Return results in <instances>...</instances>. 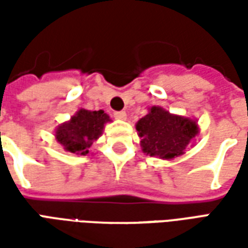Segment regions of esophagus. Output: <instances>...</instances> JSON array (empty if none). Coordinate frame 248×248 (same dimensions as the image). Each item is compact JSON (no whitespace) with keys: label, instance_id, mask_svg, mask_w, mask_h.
Segmentation results:
<instances>
[{"label":"esophagus","instance_id":"esophagus-1","mask_svg":"<svg viewBox=\"0 0 248 248\" xmlns=\"http://www.w3.org/2000/svg\"><path fill=\"white\" fill-rule=\"evenodd\" d=\"M114 118L115 119H126V113H124V111H115V113H114Z\"/></svg>","mask_w":248,"mask_h":248}]
</instances>
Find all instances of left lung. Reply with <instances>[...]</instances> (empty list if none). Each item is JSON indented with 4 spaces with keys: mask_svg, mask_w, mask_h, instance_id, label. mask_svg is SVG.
Here are the masks:
<instances>
[{
    "mask_svg": "<svg viewBox=\"0 0 248 248\" xmlns=\"http://www.w3.org/2000/svg\"><path fill=\"white\" fill-rule=\"evenodd\" d=\"M135 127L140 137L142 151L161 159H172L185 154L188 143L198 134L195 121L170 114L159 106H153Z\"/></svg>",
    "mask_w": 248,
    "mask_h": 248,
    "instance_id": "obj_1",
    "label": "left lung"
}]
</instances>
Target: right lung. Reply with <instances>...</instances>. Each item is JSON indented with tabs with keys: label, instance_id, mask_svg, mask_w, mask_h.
<instances>
[{
	"label": "right lung",
	"instance_id": "obj_1",
	"mask_svg": "<svg viewBox=\"0 0 248 248\" xmlns=\"http://www.w3.org/2000/svg\"><path fill=\"white\" fill-rule=\"evenodd\" d=\"M106 122H110V117L103 110L79 108L70 121L57 127L56 140L66 151L86 155L90 146L102 134Z\"/></svg>",
	"mask_w": 248,
	"mask_h": 248
}]
</instances>
